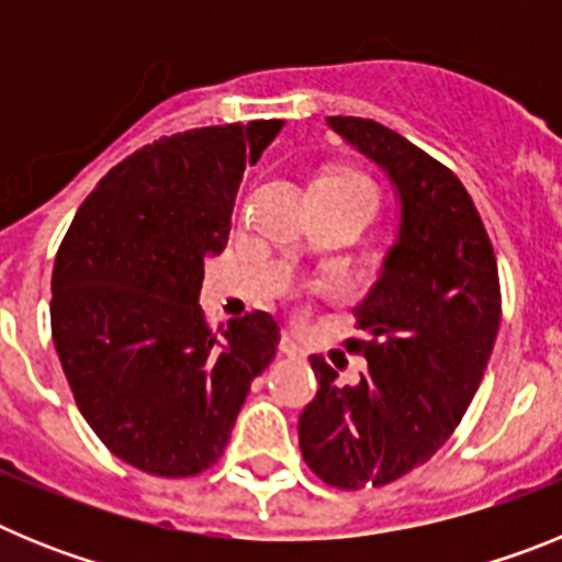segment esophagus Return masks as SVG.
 I'll return each mask as SVG.
<instances>
[{
  "label": "esophagus",
  "instance_id": "1",
  "mask_svg": "<svg viewBox=\"0 0 562 562\" xmlns=\"http://www.w3.org/2000/svg\"><path fill=\"white\" fill-rule=\"evenodd\" d=\"M278 349H281V355H286V357H304L301 342H297L290 331H284V335H281V340H278Z\"/></svg>",
  "mask_w": 562,
  "mask_h": 562
}]
</instances>
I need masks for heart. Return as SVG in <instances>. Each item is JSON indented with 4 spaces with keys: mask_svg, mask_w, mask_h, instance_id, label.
Instances as JSON below:
<instances>
[{
    "mask_svg": "<svg viewBox=\"0 0 562 562\" xmlns=\"http://www.w3.org/2000/svg\"><path fill=\"white\" fill-rule=\"evenodd\" d=\"M317 180H346V182H366L360 177V173H355V171H329V173H321V177H317ZM366 186H369V182H366Z\"/></svg>",
    "mask_w": 562,
    "mask_h": 562,
    "instance_id": "heart-1",
    "label": "heart"
}]
</instances>
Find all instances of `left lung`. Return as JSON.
<instances>
[{"label": "left lung", "mask_w": 562, "mask_h": 562, "mask_svg": "<svg viewBox=\"0 0 562 562\" xmlns=\"http://www.w3.org/2000/svg\"><path fill=\"white\" fill-rule=\"evenodd\" d=\"M331 132L385 171L400 200L396 241L355 306L369 360L357 385L312 355L317 394L297 419L312 473L340 490L382 486L425 464L470 408L501 324L498 265L479 211L450 168L362 117Z\"/></svg>", "instance_id": "1"}]
</instances>
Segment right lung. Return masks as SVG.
Returning <instances> with one entry per match:
<instances>
[{"instance_id": "right-lung-1", "label": "right lung", "mask_w": 562, "mask_h": 562, "mask_svg": "<svg viewBox=\"0 0 562 562\" xmlns=\"http://www.w3.org/2000/svg\"><path fill=\"white\" fill-rule=\"evenodd\" d=\"M278 132L281 121H250L143 146L98 182L58 247V360L89 428L143 473L207 470L276 357L272 315L213 335L196 301L205 258L227 247L245 166Z\"/></svg>"}]
</instances>
